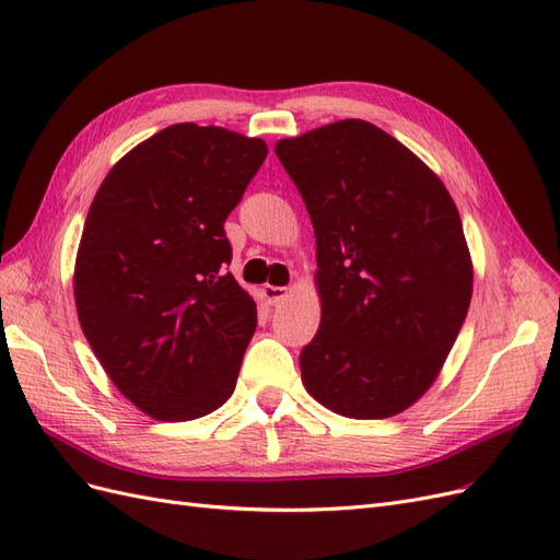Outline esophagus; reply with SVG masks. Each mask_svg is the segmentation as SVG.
I'll use <instances>...</instances> for the list:
<instances>
[{
	"mask_svg": "<svg viewBox=\"0 0 560 560\" xmlns=\"http://www.w3.org/2000/svg\"><path fill=\"white\" fill-rule=\"evenodd\" d=\"M287 296H290V290L287 287H273V284H266L264 287V299L268 306H278Z\"/></svg>",
	"mask_w": 560,
	"mask_h": 560,
	"instance_id": "obj_1",
	"label": "esophagus"
}]
</instances>
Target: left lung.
<instances>
[{"label":"left lung","mask_w":560,"mask_h":560,"mask_svg":"<svg viewBox=\"0 0 560 560\" xmlns=\"http://www.w3.org/2000/svg\"><path fill=\"white\" fill-rule=\"evenodd\" d=\"M276 154L315 229L322 319L301 381L329 411L389 418L428 393L471 301V259L446 186L393 135L346 118Z\"/></svg>","instance_id":"1"}]
</instances>
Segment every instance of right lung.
<instances>
[{"label":"right lung","mask_w":560,"mask_h":560,"mask_svg":"<svg viewBox=\"0 0 560 560\" xmlns=\"http://www.w3.org/2000/svg\"><path fill=\"white\" fill-rule=\"evenodd\" d=\"M268 147L175 124L118 161L91 202L74 266L81 329L118 393L194 420L235 389L257 303L235 282L224 222Z\"/></svg>","instance_id":"add662e5"}]
</instances>
